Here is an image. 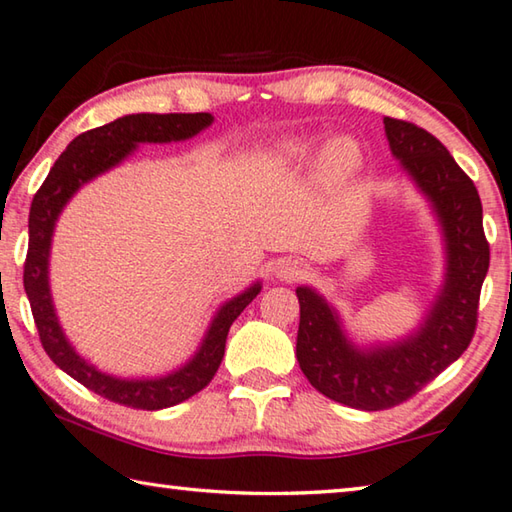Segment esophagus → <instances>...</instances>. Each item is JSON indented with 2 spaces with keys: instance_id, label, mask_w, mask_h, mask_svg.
<instances>
[{
  "instance_id": "1",
  "label": "esophagus",
  "mask_w": 512,
  "mask_h": 512,
  "mask_svg": "<svg viewBox=\"0 0 512 512\" xmlns=\"http://www.w3.org/2000/svg\"><path fill=\"white\" fill-rule=\"evenodd\" d=\"M273 273L280 277V280L293 282V280H300V277L307 273V268L305 264H300L298 259H277L273 266Z\"/></svg>"
}]
</instances>
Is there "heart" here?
<instances>
[{"label": "heart", "mask_w": 512, "mask_h": 512, "mask_svg": "<svg viewBox=\"0 0 512 512\" xmlns=\"http://www.w3.org/2000/svg\"><path fill=\"white\" fill-rule=\"evenodd\" d=\"M314 151V142L307 137H293L280 144V155L284 160H307ZM359 164V149L357 144L348 137H336L329 142L323 151V167L332 176H345Z\"/></svg>", "instance_id": "heart-1"}]
</instances>
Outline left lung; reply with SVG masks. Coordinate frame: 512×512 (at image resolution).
Masks as SVG:
<instances>
[{"instance_id": "8db88e82", "label": "left lung", "mask_w": 512, "mask_h": 512, "mask_svg": "<svg viewBox=\"0 0 512 512\" xmlns=\"http://www.w3.org/2000/svg\"><path fill=\"white\" fill-rule=\"evenodd\" d=\"M384 128L393 155L427 196L443 228V289L413 334L370 348H359L345 336L339 314L320 293L296 289L300 370L318 393L361 411L406 402L461 357L474 336L481 284L490 266L481 198L470 176L424 128L393 117H384Z\"/></svg>"}]
</instances>
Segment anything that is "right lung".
I'll return each mask as SVG.
<instances>
[{
    "label": "right lung",
    "mask_w": 512,
    "mask_h": 512,
    "mask_svg": "<svg viewBox=\"0 0 512 512\" xmlns=\"http://www.w3.org/2000/svg\"><path fill=\"white\" fill-rule=\"evenodd\" d=\"M214 121L210 112H171V115H126L106 126L92 128L72 140V144L60 153L45 183L33 196L29 212V253L24 262V291H27L33 320H36L40 343L49 359L56 366L74 377L79 384L90 388L92 393L106 397L110 402L131 406V409L158 411L189 400L210 384L221 366L225 339L230 325L250 302L262 291V284L239 293L216 311L210 327H207L201 348L183 368L155 379H121L106 375L79 357V352L67 341L63 327L58 323L54 300L49 291V250L51 237L63 207L79 189L101 176L108 169L117 167L121 160L131 155L137 144H164L180 142L205 131Z\"/></svg>",
    "instance_id": "obj_1"
}]
</instances>
